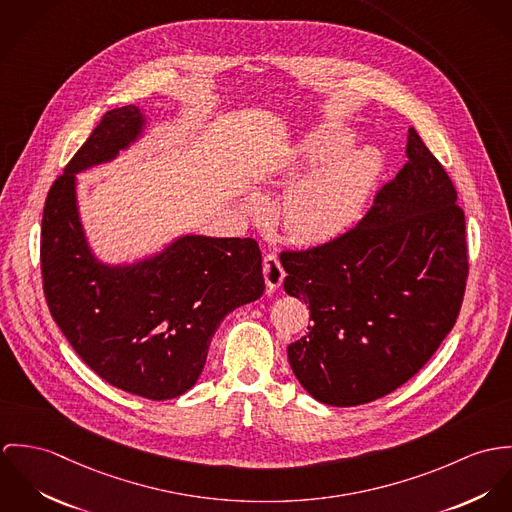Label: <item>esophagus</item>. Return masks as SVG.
Instances as JSON below:
<instances>
[{
    "label": "esophagus",
    "mask_w": 512,
    "mask_h": 512,
    "mask_svg": "<svg viewBox=\"0 0 512 512\" xmlns=\"http://www.w3.org/2000/svg\"><path fill=\"white\" fill-rule=\"evenodd\" d=\"M263 275L265 283L269 288H279L283 284L284 269L281 265V259L275 251H267L263 257Z\"/></svg>",
    "instance_id": "esophagus-1"
}]
</instances>
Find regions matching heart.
<instances>
[{"label": "heart", "instance_id": "b5f03b06", "mask_svg": "<svg viewBox=\"0 0 512 512\" xmlns=\"http://www.w3.org/2000/svg\"><path fill=\"white\" fill-rule=\"evenodd\" d=\"M347 143L349 133L345 129L312 131L296 149L290 176H302L308 169L328 163ZM379 169L381 161L373 149L343 155L292 190L283 206L284 228L300 243H322L340 235L363 210Z\"/></svg>", "mask_w": 512, "mask_h": 512}]
</instances>
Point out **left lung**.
<instances>
[{"mask_svg":"<svg viewBox=\"0 0 512 512\" xmlns=\"http://www.w3.org/2000/svg\"><path fill=\"white\" fill-rule=\"evenodd\" d=\"M406 157L353 228L281 251L284 290L304 298L312 320L288 345V361L300 385L330 406L397 391L461 310L469 257L457 190L414 127Z\"/></svg>","mask_w":512,"mask_h":512,"instance_id":"left-lung-1","label":"left lung"}]
</instances>
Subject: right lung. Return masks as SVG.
<instances>
[{"label":"right lung","mask_w":512,"mask_h":512,"mask_svg":"<svg viewBox=\"0 0 512 512\" xmlns=\"http://www.w3.org/2000/svg\"><path fill=\"white\" fill-rule=\"evenodd\" d=\"M139 129L135 106L108 112L53 182L41 277L51 316L96 375L125 393L167 400L198 381L220 322L257 300L265 281L253 237H182L131 269L94 261L76 214L74 172L112 159Z\"/></svg>","instance_id":"obj_1"}]
</instances>
